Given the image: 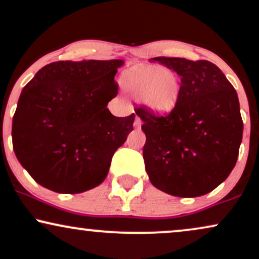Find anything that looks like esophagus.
Masks as SVG:
<instances>
[{
    "instance_id": "esophagus-1",
    "label": "esophagus",
    "mask_w": 259,
    "mask_h": 259,
    "mask_svg": "<svg viewBox=\"0 0 259 259\" xmlns=\"http://www.w3.org/2000/svg\"><path fill=\"white\" fill-rule=\"evenodd\" d=\"M141 124H142V121H141V119H140V117L136 116L135 121H134V126H135V127H140V126H141Z\"/></svg>"
}]
</instances>
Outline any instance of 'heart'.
<instances>
[{"mask_svg": "<svg viewBox=\"0 0 259 259\" xmlns=\"http://www.w3.org/2000/svg\"><path fill=\"white\" fill-rule=\"evenodd\" d=\"M121 87L139 99L149 111L159 116L177 108L182 84L174 70L155 65H134L120 74Z\"/></svg>", "mask_w": 259, "mask_h": 259, "instance_id": "heart-1", "label": "heart"}]
</instances>
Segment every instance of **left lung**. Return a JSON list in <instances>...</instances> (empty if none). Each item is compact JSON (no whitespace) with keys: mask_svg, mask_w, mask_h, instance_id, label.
Listing matches in <instances>:
<instances>
[{"mask_svg":"<svg viewBox=\"0 0 259 259\" xmlns=\"http://www.w3.org/2000/svg\"><path fill=\"white\" fill-rule=\"evenodd\" d=\"M181 77L177 108L164 117L136 108L146 134L143 160L155 188L200 197L223 182L238 159L242 124L238 94L216 65L183 58L152 59Z\"/></svg>","mask_w":259,"mask_h":259,"instance_id":"8db88e82","label":"left lung"}]
</instances>
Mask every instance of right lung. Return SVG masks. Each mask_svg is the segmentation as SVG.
<instances>
[{
	"mask_svg": "<svg viewBox=\"0 0 259 259\" xmlns=\"http://www.w3.org/2000/svg\"><path fill=\"white\" fill-rule=\"evenodd\" d=\"M124 61H57L24 87L12 124L13 149L38 185L76 194L104 182L135 114L114 117L107 104Z\"/></svg>",
	"mask_w": 259,
	"mask_h": 259,
	"instance_id": "right-lung-1",
	"label": "right lung"
}]
</instances>
